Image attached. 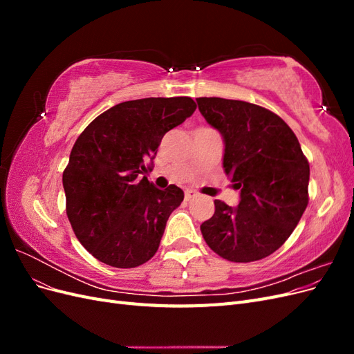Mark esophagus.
Returning a JSON list of instances; mask_svg holds the SVG:
<instances>
[{"instance_id":"34e87169","label":"esophagus","mask_w":354,"mask_h":354,"mask_svg":"<svg viewBox=\"0 0 354 354\" xmlns=\"http://www.w3.org/2000/svg\"><path fill=\"white\" fill-rule=\"evenodd\" d=\"M195 196H198V194H196L195 190H190V189L185 190V198H186V201H190L192 198H195Z\"/></svg>"}]
</instances>
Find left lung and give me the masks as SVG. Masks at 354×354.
Listing matches in <instances>:
<instances>
[{
  "mask_svg": "<svg viewBox=\"0 0 354 354\" xmlns=\"http://www.w3.org/2000/svg\"><path fill=\"white\" fill-rule=\"evenodd\" d=\"M207 122L224 138L223 167L241 189L238 208L216 199L201 224L209 248L233 263L279 250L308 203L310 165L291 128L272 111L242 100L196 99Z\"/></svg>",
  "mask_w": 354,
  "mask_h": 354,
  "instance_id": "obj_1",
  "label": "left lung"
}]
</instances>
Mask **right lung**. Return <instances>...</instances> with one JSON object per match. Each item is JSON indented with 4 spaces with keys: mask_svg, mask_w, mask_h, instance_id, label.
Masks as SVG:
<instances>
[{
    "mask_svg": "<svg viewBox=\"0 0 354 354\" xmlns=\"http://www.w3.org/2000/svg\"><path fill=\"white\" fill-rule=\"evenodd\" d=\"M196 109L190 97H147L113 106L75 142L63 171L66 214L75 236L99 261L131 269L159 248L168 217L185 198L155 187L145 162L160 140Z\"/></svg>",
    "mask_w": 354,
    "mask_h": 354,
    "instance_id": "right-lung-1",
    "label": "right lung"
}]
</instances>
